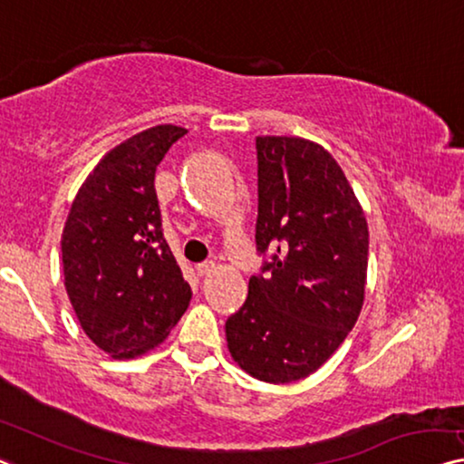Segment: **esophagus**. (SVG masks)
I'll return each instance as SVG.
<instances>
[{"label": "esophagus", "mask_w": 464, "mask_h": 464, "mask_svg": "<svg viewBox=\"0 0 464 464\" xmlns=\"http://www.w3.org/2000/svg\"><path fill=\"white\" fill-rule=\"evenodd\" d=\"M214 271H217V265H214V262H202V265L196 266V273L199 276H206V275H210Z\"/></svg>", "instance_id": "obj_1"}]
</instances>
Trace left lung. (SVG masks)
I'll return each instance as SVG.
<instances>
[{"label":"left lung","instance_id":"1","mask_svg":"<svg viewBox=\"0 0 464 464\" xmlns=\"http://www.w3.org/2000/svg\"><path fill=\"white\" fill-rule=\"evenodd\" d=\"M256 246L271 262L225 324L233 361L266 383L313 375L364 304L369 225L342 166L304 137H256Z\"/></svg>","mask_w":464,"mask_h":464}]
</instances>
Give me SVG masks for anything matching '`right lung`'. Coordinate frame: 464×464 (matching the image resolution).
Returning a JSON list of instances; mask_svg holds the SVG:
<instances>
[{"mask_svg": "<svg viewBox=\"0 0 464 464\" xmlns=\"http://www.w3.org/2000/svg\"><path fill=\"white\" fill-rule=\"evenodd\" d=\"M188 129L158 124L89 172L62 231L64 287L89 340L127 361L169 337L191 300L162 233L154 177Z\"/></svg>", "mask_w": 464, "mask_h": 464, "instance_id": "right-lung-1", "label": "right lung"}]
</instances>
